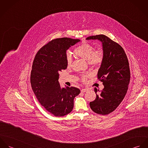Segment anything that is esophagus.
Here are the masks:
<instances>
[{
  "label": "esophagus",
  "instance_id": "1",
  "mask_svg": "<svg viewBox=\"0 0 148 148\" xmlns=\"http://www.w3.org/2000/svg\"><path fill=\"white\" fill-rule=\"evenodd\" d=\"M88 90V89H86V88H83V89H81V92H82V93H84V92H85L86 91H87Z\"/></svg>",
  "mask_w": 148,
  "mask_h": 148
}]
</instances>
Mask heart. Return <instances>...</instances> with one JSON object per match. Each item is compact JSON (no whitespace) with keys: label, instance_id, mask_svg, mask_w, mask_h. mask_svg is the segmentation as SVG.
Returning <instances> with one entry per match:
<instances>
[{"label":"heart","instance_id":"1","mask_svg":"<svg viewBox=\"0 0 148 148\" xmlns=\"http://www.w3.org/2000/svg\"><path fill=\"white\" fill-rule=\"evenodd\" d=\"M75 54L80 58L86 61L88 63L92 65H99L101 63L103 59V52L102 50L99 49L95 50V47L87 42H83L74 49ZM66 64L70 66L72 63V58L70 54L66 55ZM89 75H84L82 77L84 82Z\"/></svg>","mask_w":148,"mask_h":148}]
</instances>
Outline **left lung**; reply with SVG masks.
<instances>
[{
	"label": "left lung",
	"mask_w": 148,
	"mask_h": 148,
	"mask_svg": "<svg viewBox=\"0 0 148 148\" xmlns=\"http://www.w3.org/2000/svg\"><path fill=\"white\" fill-rule=\"evenodd\" d=\"M86 40H98L102 43L103 59L97 73L104 86L100 92L95 88L96 99L90 102L95 113L106 115L114 111L124 99L129 83L130 73L127 55L119 44L104 35L88 37Z\"/></svg>",
	"instance_id": "left-lung-1"
}]
</instances>
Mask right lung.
<instances>
[{
  "label": "right lung",
  "mask_w": 148,
  "mask_h": 148,
  "mask_svg": "<svg viewBox=\"0 0 148 148\" xmlns=\"http://www.w3.org/2000/svg\"><path fill=\"white\" fill-rule=\"evenodd\" d=\"M79 39H56L43 46L34 59L31 84L40 104L50 113L64 116L73 108V100L80 90L75 87L61 88L59 72L67 68L66 51L80 42Z\"/></svg>",
  "instance_id": "right-lung-1"
}]
</instances>
